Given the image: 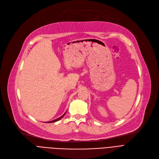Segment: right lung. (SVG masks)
Instances as JSON below:
<instances>
[{"mask_svg":"<svg viewBox=\"0 0 159 159\" xmlns=\"http://www.w3.org/2000/svg\"><path fill=\"white\" fill-rule=\"evenodd\" d=\"M65 113L62 115V116H61V117H59V118H58V119H55V120H52V121H49V122H48L47 123H51V122H57V121H58V120H59L60 119H61L63 116L65 115Z\"/></svg>","mask_w":159,"mask_h":159,"instance_id":"right-lung-1","label":"right lung"}]
</instances>
